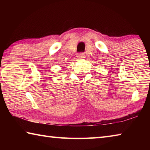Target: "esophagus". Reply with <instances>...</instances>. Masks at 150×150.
<instances>
[{
  "label": "esophagus",
  "instance_id": "34e87169",
  "mask_svg": "<svg viewBox=\"0 0 150 150\" xmlns=\"http://www.w3.org/2000/svg\"><path fill=\"white\" fill-rule=\"evenodd\" d=\"M77 57L78 59H84V58H85V55L83 53H79L77 55Z\"/></svg>",
  "mask_w": 150,
  "mask_h": 150
}]
</instances>
